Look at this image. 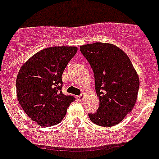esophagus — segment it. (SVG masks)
<instances>
[{
  "label": "esophagus",
  "instance_id": "1",
  "mask_svg": "<svg viewBox=\"0 0 159 159\" xmlns=\"http://www.w3.org/2000/svg\"><path fill=\"white\" fill-rule=\"evenodd\" d=\"M84 93H83V94H81V95H78L77 97H78L79 101H83V100H84Z\"/></svg>",
  "mask_w": 159,
  "mask_h": 159
}]
</instances>
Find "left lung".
I'll list each match as a JSON object with an SVG mask.
<instances>
[{
  "instance_id": "1",
  "label": "left lung",
  "mask_w": 159,
  "mask_h": 159,
  "mask_svg": "<svg viewBox=\"0 0 159 159\" xmlns=\"http://www.w3.org/2000/svg\"><path fill=\"white\" fill-rule=\"evenodd\" d=\"M95 76L100 107L89 113L93 123L113 126L132 111L138 98L139 78L126 53L111 43H95L80 48Z\"/></svg>"
}]
</instances>
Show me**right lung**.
<instances>
[{
	"mask_svg": "<svg viewBox=\"0 0 159 159\" xmlns=\"http://www.w3.org/2000/svg\"><path fill=\"white\" fill-rule=\"evenodd\" d=\"M77 52L76 47H51L30 58L16 77L20 106L41 126L59 123L75 98L62 92V75Z\"/></svg>",
	"mask_w": 159,
	"mask_h": 159,
	"instance_id": "right-lung-1",
	"label": "right lung"
}]
</instances>
